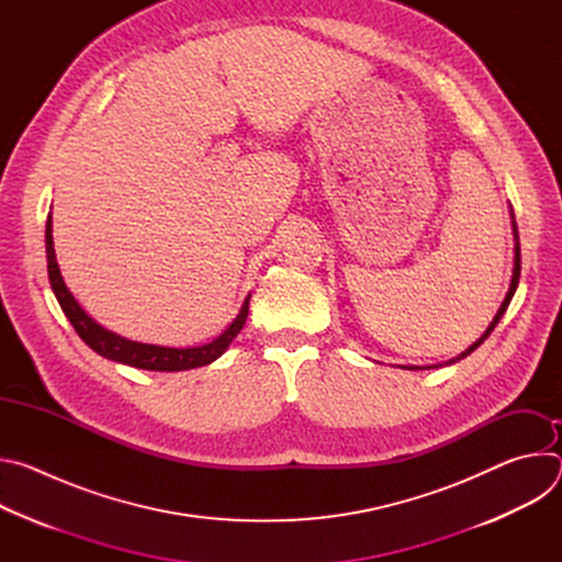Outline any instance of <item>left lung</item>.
Returning <instances> with one entry per match:
<instances>
[{"mask_svg":"<svg viewBox=\"0 0 562 562\" xmlns=\"http://www.w3.org/2000/svg\"><path fill=\"white\" fill-rule=\"evenodd\" d=\"M509 215H512V231H514V271H512V282H509V291H507V295H505V300H503V304H501V308H498V313L494 315V319L490 323V327H487V331L480 336L467 351H462L460 356H456V358H451L449 362H445V364H453V362H458V360H462V358H467L471 351H475L480 345H483L487 338H490V334L496 329V325L501 323V317L505 315V311H507V306H509V302H512V297H514V293H516V289H518V280H520V243H518V226H516V220H514V211H509ZM438 367V364H436ZM403 369H409V371H418V369H434V367H416V364H409V367H403Z\"/></svg>","mask_w":562,"mask_h":562,"instance_id":"left-lung-1","label":"left lung"}]
</instances>
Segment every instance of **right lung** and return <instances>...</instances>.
Masks as SVG:
<instances>
[{"label":"right lung","mask_w":562,"mask_h":562,"mask_svg":"<svg viewBox=\"0 0 562 562\" xmlns=\"http://www.w3.org/2000/svg\"><path fill=\"white\" fill-rule=\"evenodd\" d=\"M46 265H48L50 289H53L61 311L70 319V325L75 327L77 336L82 338L102 358L113 360V362H122V364H128V367H135V369H146V371H187V369H198V367L211 364L213 360H217L228 349V345L237 338V334L243 331V327L247 323V315H249L251 293L247 295L243 308H239L237 317L226 327V331L220 334L209 345L189 347V349L144 345V342H135V340L122 338V336L104 329L72 297V293L68 291V286H66L64 278H61V271H59V265H57V258H55L53 217H50V213H48V220H46Z\"/></svg>","instance_id":"1"}]
</instances>
